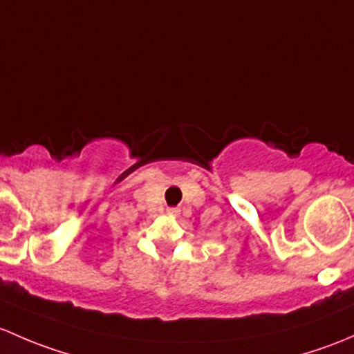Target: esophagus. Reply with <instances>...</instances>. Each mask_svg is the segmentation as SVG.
I'll return each instance as SVG.
<instances>
[{
    "mask_svg": "<svg viewBox=\"0 0 354 354\" xmlns=\"http://www.w3.org/2000/svg\"><path fill=\"white\" fill-rule=\"evenodd\" d=\"M178 213H180V211H178L177 207H170L169 209V214H172V216H178Z\"/></svg>",
    "mask_w": 354,
    "mask_h": 354,
    "instance_id": "esophagus-1",
    "label": "esophagus"
}]
</instances>
